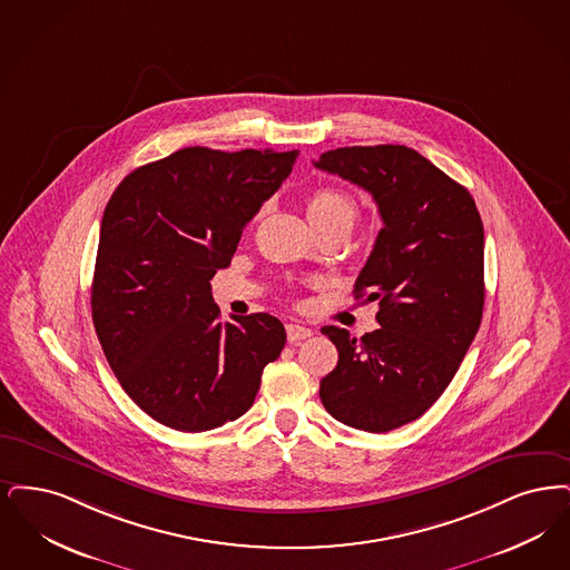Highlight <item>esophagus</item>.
<instances>
[{
    "instance_id": "34e87169",
    "label": "esophagus",
    "mask_w": 570,
    "mask_h": 570,
    "mask_svg": "<svg viewBox=\"0 0 570 570\" xmlns=\"http://www.w3.org/2000/svg\"><path fill=\"white\" fill-rule=\"evenodd\" d=\"M313 336V330L306 327V325H299V323H287V341L292 345H296L299 341H306Z\"/></svg>"
}]
</instances>
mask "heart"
<instances>
[{
	"label": "heart",
	"mask_w": 570,
	"mask_h": 570,
	"mask_svg": "<svg viewBox=\"0 0 570 570\" xmlns=\"http://www.w3.org/2000/svg\"><path fill=\"white\" fill-rule=\"evenodd\" d=\"M306 213L308 219L315 227H325V225H343L351 229L357 217L360 208L353 196L338 187H320L315 189L308 199H306Z\"/></svg>",
	"instance_id": "heart-1"
}]
</instances>
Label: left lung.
<instances>
[{
	"mask_svg": "<svg viewBox=\"0 0 570 570\" xmlns=\"http://www.w3.org/2000/svg\"><path fill=\"white\" fill-rule=\"evenodd\" d=\"M366 189L383 227L355 281L379 330L322 332L338 348L320 385L334 420L390 432L421 417L455 376L483 317V223L466 187L402 145L327 150L315 161Z\"/></svg>",
	"mask_w": 570,
	"mask_h": 570,
	"instance_id": "obj_1",
	"label": "left lung"
}]
</instances>
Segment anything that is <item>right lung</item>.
I'll return each mask as SVG.
<instances>
[{
    "instance_id": "right-lung-1",
    "label": "right lung",
    "mask_w": 570,
    "mask_h": 570,
    "mask_svg": "<svg viewBox=\"0 0 570 570\" xmlns=\"http://www.w3.org/2000/svg\"><path fill=\"white\" fill-rule=\"evenodd\" d=\"M297 155L187 147L127 174L108 199L91 315L125 394L153 420L180 432L238 420L285 347L268 313L223 323L210 278Z\"/></svg>"
}]
</instances>
